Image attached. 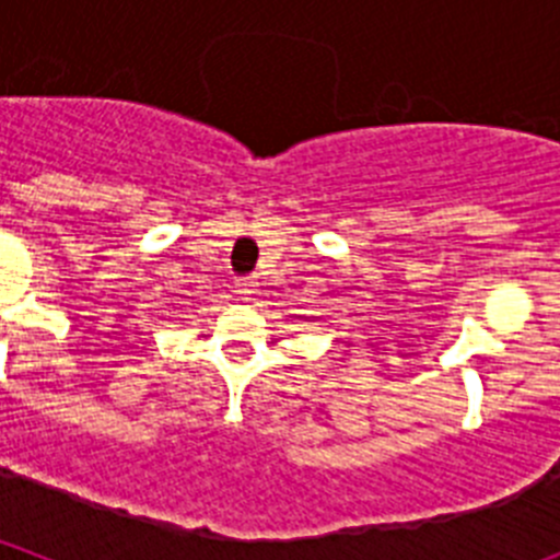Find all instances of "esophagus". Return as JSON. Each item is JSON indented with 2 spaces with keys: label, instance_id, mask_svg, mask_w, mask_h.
Listing matches in <instances>:
<instances>
[{
  "label": "esophagus",
  "instance_id": "1",
  "mask_svg": "<svg viewBox=\"0 0 560 560\" xmlns=\"http://www.w3.org/2000/svg\"><path fill=\"white\" fill-rule=\"evenodd\" d=\"M235 291H237V294H241V296H244V300H249V296L257 291L255 277H237V280H235Z\"/></svg>",
  "mask_w": 560,
  "mask_h": 560
}]
</instances>
